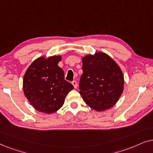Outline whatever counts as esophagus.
I'll return each instance as SVG.
<instances>
[{
  "instance_id": "1",
  "label": "esophagus",
  "mask_w": 153,
  "mask_h": 153,
  "mask_svg": "<svg viewBox=\"0 0 153 153\" xmlns=\"http://www.w3.org/2000/svg\"><path fill=\"white\" fill-rule=\"evenodd\" d=\"M72 84L74 85V88H77V82L76 81H73L72 82Z\"/></svg>"
}]
</instances>
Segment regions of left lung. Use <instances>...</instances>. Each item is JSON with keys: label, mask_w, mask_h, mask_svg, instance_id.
I'll list each match as a JSON object with an SVG mask.
<instances>
[{"label": "left lung", "mask_w": 153, "mask_h": 153, "mask_svg": "<svg viewBox=\"0 0 153 153\" xmlns=\"http://www.w3.org/2000/svg\"><path fill=\"white\" fill-rule=\"evenodd\" d=\"M80 95L85 104L97 111L112 108L124 88V76L116 62L104 52L82 58Z\"/></svg>", "instance_id": "1"}]
</instances>
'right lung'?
Listing matches in <instances>:
<instances>
[{
    "instance_id": "1",
    "label": "right lung",
    "mask_w": 153,
    "mask_h": 153,
    "mask_svg": "<svg viewBox=\"0 0 153 153\" xmlns=\"http://www.w3.org/2000/svg\"><path fill=\"white\" fill-rule=\"evenodd\" d=\"M61 56H40L30 65L23 79L25 97L35 109L53 114L63 105L65 98L74 89L65 80L64 72L58 62Z\"/></svg>"
}]
</instances>
